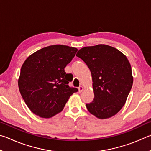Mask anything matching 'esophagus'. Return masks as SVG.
<instances>
[{
	"instance_id": "esophagus-1",
	"label": "esophagus",
	"mask_w": 151,
	"mask_h": 151,
	"mask_svg": "<svg viewBox=\"0 0 151 151\" xmlns=\"http://www.w3.org/2000/svg\"><path fill=\"white\" fill-rule=\"evenodd\" d=\"M83 90H84V88H83V86H79V87H78V91L80 92V93H81V92H83Z\"/></svg>"
}]
</instances>
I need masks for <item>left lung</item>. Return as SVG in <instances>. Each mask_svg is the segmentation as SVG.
Masks as SVG:
<instances>
[{
  "label": "left lung",
  "instance_id": "8db88e82",
  "mask_svg": "<svg viewBox=\"0 0 151 151\" xmlns=\"http://www.w3.org/2000/svg\"><path fill=\"white\" fill-rule=\"evenodd\" d=\"M76 56L86 63L93 77L94 97L86 104L88 111L101 119L115 115L124 105L133 83L127 57L106 45L82 48Z\"/></svg>",
  "mask_w": 151,
  "mask_h": 151
}]
</instances>
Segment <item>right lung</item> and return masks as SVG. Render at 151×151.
I'll return each mask as SVG.
<instances>
[{
  "label": "right lung",
  "mask_w": 151,
  "mask_h": 151,
  "mask_svg": "<svg viewBox=\"0 0 151 151\" xmlns=\"http://www.w3.org/2000/svg\"><path fill=\"white\" fill-rule=\"evenodd\" d=\"M77 50L66 45H51L37 50L24 62L18 85L25 103L36 115L45 119L55 116L78 91L68 85L73 77L65 71Z\"/></svg>",
  "instance_id": "obj_1"
}]
</instances>
